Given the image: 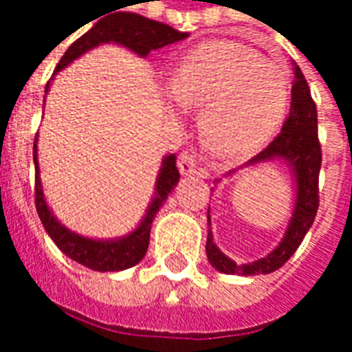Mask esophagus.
<instances>
[{"label":"esophagus","mask_w":352,"mask_h":352,"mask_svg":"<svg viewBox=\"0 0 352 352\" xmlns=\"http://www.w3.org/2000/svg\"><path fill=\"white\" fill-rule=\"evenodd\" d=\"M178 168L184 176H190V174H197L199 172V160L197 155L192 148H186L182 151L180 157H178Z\"/></svg>","instance_id":"1"}]
</instances>
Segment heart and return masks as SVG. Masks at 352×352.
<instances>
[{"mask_svg":"<svg viewBox=\"0 0 352 352\" xmlns=\"http://www.w3.org/2000/svg\"><path fill=\"white\" fill-rule=\"evenodd\" d=\"M168 94L184 108H204L205 143L238 157L279 131L291 106V77L240 42L213 40L188 52L168 73Z\"/></svg>","mask_w":352,"mask_h":352,"instance_id":"1","label":"heart"}]
</instances>
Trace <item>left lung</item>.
<instances>
[{
  "instance_id": "8db88e82",
  "label": "left lung",
  "mask_w": 352,
  "mask_h": 352,
  "mask_svg": "<svg viewBox=\"0 0 352 352\" xmlns=\"http://www.w3.org/2000/svg\"><path fill=\"white\" fill-rule=\"evenodd\" d=\"M270 160H285L291 166L296 180V201L289 228L285 238L270 256L236 265V261L226 258L225 254L214 246L213 234H207V259L214 270L226 275H267L283 267L291 256L300 246V242L310 230L318 207H320V168H322V145L318 139V110L314 102L310 87L304 79L298 65H294V82H292L291 114L285 120L283 129L277 138L256 157L248 160L246 166H254L258 162ZM211 225V219H209Z\"/></svg>"
}]
</instances>
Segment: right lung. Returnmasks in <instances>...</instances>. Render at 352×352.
<instances>
[{
	"instance_id": "1",
	"label": "right lung",
	"mask_w": 352,
	"mask_h": 352,
	"mask_svg": "<svg viewBox=\"0 0 352 352\" xmlns=\"http://www.w3.org/2000/svg\"><path fill=\"white\" fill-rule=\"evenodd\" d=\"M188 38V32H180L176 28L168 27L159 21H151L138 13H114L100 19L89 32H85L81 38H77L67 52L61 56L60 63L56 67V73L67 67L73 60H77L85 52L96 48L98 44L104 42H116L122 44L131 52L145 58L151 50H159L162 46H168L172 42ZM50 81L46 85L48 93ZM34 168H36V180H34V204L38 211L40 221L46 228L50 238L56 242V246L61 252L72 258L73 261L81 263L85 267L94 271H122L127 267H133L141 259L145 258V252L148 248V236H151V225L155 214L159 213L160 205L166 201L168 193L174 190L178 184L180 172L176 168V157L168 155L162 160V168L159 172V178L155 184V197L148 205L147 214L141 221V225L124 238L118 240H93V238L79 236L72 232L69 228L61 225L60 221L54 217L48 209L44 193H42V184L38 176V153H36V139H34Z\"/></svg>"
}]
</instances>
